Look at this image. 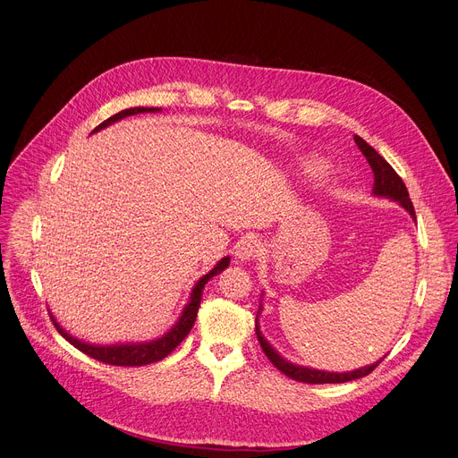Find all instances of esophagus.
Masks as SVG:
<instances>
[{
  "label": "esophagus",
  "mask_w": 458,
  "mask_h": 458,
  "mask_svg": "<svg viewBox=\"0 0 458 458\" xmlns=\"http://www.w3.org/2000/svg\"><path fill=\"white\" fill-rule=\"evenodd\" d=\"M259 242L255 240V238H244V240H240L238 244H236V250H234V259L238 260V262H251L255 257H257V253H259Z\"/></svg>",
  "instance_id": "esophagus-1"
}]
</instances>
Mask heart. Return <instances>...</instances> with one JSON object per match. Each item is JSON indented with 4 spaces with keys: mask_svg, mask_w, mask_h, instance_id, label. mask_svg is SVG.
Masks as SVG:
<instances>
[{
    "mask_svg": "<svg viewBox=\"0 0 458 458\" xmlns=\"http://www.w3.org/2000/svg\"><path fill=\"white\" fill-rule=\"evenodd\" d=\"M301 168H303V174L307 177L314 179V181L324 179L329 174V165L326 163L324 158H319V157H307V158H303Z\"/></svg>",
    "mask_w": 458,
    "mask_h": 458,
    "instance_id": "obj_1",
    "label": "heart"
}]
</instances>
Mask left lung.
Masks as SVG:
<instances>
[{
    "label": "left lung",
    "mask_w": 458,
    "mask_h": 458,
    "mask_svg": "<svg viewBox=\"0 0 458 458\" xmlns=\"http://www.w3.org/2000/svg\"><path fill=\"white\" fill-rule=\"evenodd\" d=\"M355 142L359 146V149L364 153L366 160L369 163L371 170H373V188H371V194L377 196V198H386L390 201H395L399 203L403 208H405L411 218L416 220V212H414V207H412V201L409 198V191L405 182H403V179L395 174V170L386 163V160L375 151L366 140H362L360 137H357L355 134ZM264 295V292H262ZM262 295H260V305H259V312H257V318H255V331H257V338L260 342V347L262 352L266 353V357L272 360V364L283 371L286 377L293 379V381H300V383H309V385H335V383H347V381H355V379H360V377H366L368 373H371L375 368L379 366V362L383 359H379L377 362L373 364H368V366H362V368H357V369H352V371H326V369H316V368H309V366H300V364H293L290 360H286L279 352H276V347L267 342L260 331V326H259V316L262 312Z\"/></svg>",
    "instance_id": "left-lung-1"
}]
</instances>
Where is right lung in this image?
Segmentation results:
<instances>
[{
    "label": "right lung",
    "mask_w": 458,
    "mask_h": 458,
    "mask_svg": "<svg viewBox=\"0 0 458 458\" xmlns=\"http://www.w3.org/2000/svg\"><path fill=\"white\" fill-rule=\"evenodd\" d=\"M163 109H155V106H131V109H125L114 116H111L109 120H105L103 123H99L92 132H98L105 127H109L127 116L132 114H142V113H160ZM231 257H224L222 260L216 262V266L212 267L208 274H205L203 277H199V281L194 284L192 292H191V300L184 305L179 319L175 324L163 335L155 340H146V342H125V344H89L85 340H81L77 336H72L66 329H63V326L55 319V316L51 314L53 324H55L57 331L73 345L77 347L79 352H83L85 355L105 362V364H113V366H146L151 362H158L163 360L165 357H168L174 349L184 340V336L191 333V329L194 327V321L198 316V309L201 303V295H203V288L205 284L214 277L222 274L225 267L229 266Z\"/></svg>",
    "instance_id": "add662e5"
}]
</instances>
